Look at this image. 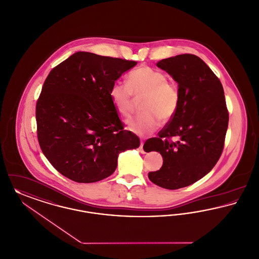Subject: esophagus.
I'll return each instance as SVG.
<instances>
[{"mask_svg": "<svg viewBox=\"0 0 259 259\" xmlns=\"http://www.w3.org/2000/svg\"><path fill=\"white\" fill-rule=\"evenodd\" d=\"M143 147H144V143H143V142H141V144H140V152H142V153H145L146 152L144 151Z\"/></svg>", "mask_w": 259, "mask_h": 259, "instance_id": "esophagus-1", "label": "esophagus"}]
</instances>
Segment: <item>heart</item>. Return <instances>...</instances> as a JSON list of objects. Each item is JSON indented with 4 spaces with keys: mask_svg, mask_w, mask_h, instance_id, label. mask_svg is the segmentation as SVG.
Returning <instances> with one entry per match:
<instances>
[{
    "mask_svg": "<svg viewBox=\"0 0 259 259\" xmlns=\"http://www.w3.org/2000/svg\"><path fill=\"white\" fill-rule=\"evenodd\" d=\"M164 72L148 65L132 70L127 83L115 81L109 96L116 110L128 117L135 109V98H141L143 112L127 121L128 130L139 136L150 135L162 122L170 121L180 105V92L177 85L166 79Z\"/></svg>",
    "mask_w": 259,
    "mask_h": 259,
    "instance_id": "1",
    "label": "heart"
}]
</instances>
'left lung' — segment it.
I'll use <instances>...</instances> for the list:
<instances>
[{"instance_id":"8db88e82","label":"left lung","mask_w":259,"mask_h":259,"mask_svg":"<svg viewBox=\"0 0 259 259\" xmlns=\"http://www.w3.org/2000/svg\"><path fill=\"white\" fill-rule=\"evenodd\" d=\"M178 83L180 105L174 117L148 139L145 152H159L163 164L149 173L153 184L177 190L205 176L221 156L228 128L229 112L218 77L195 55L184 54L158 61ZM180 141L173 142L172 137Z\"/></svg>"}]
</instances>
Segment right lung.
<instances>
[{
  "instance_id": "obj_1",
  "label": "right lung",
  "mask_w": 259,
  "mask_h": 259,
  "mask_svg": "<svg viewBox=\"0 0 259 259\" xmlns=\"http://www.w3.org/2000/svg\"><path fill=\"white\" fill-rule=\"evenodd\" d=\"M137 61L77 52L51 70L36 105L37 137L50 163L66 178L94 183L110 176L118 154L140 139L124 130L111 85Z\"/></svg>"
}]
</instances>
